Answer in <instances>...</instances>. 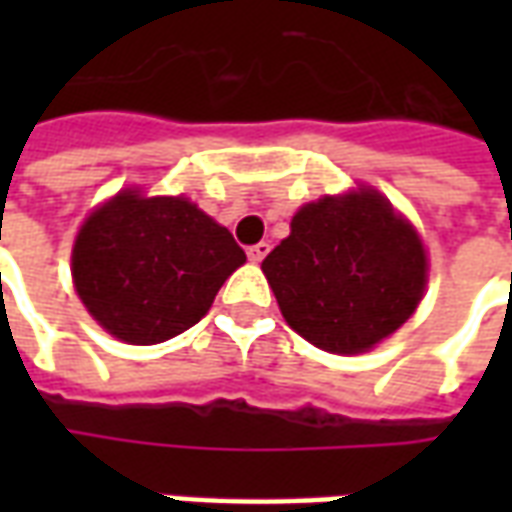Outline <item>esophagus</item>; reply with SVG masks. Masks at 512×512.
Returning <instances> with one entry per match:
<instances>
[{
	"instance_id": "obj_1",
	"label": "esophagus",
	"mask_w": 512,
	"mask_h": 512,
	"mask_svg": "<svg viewBox=\"0 0 512 512\" xmlns=\"http://www.w3.org/2000/svg\"><path fill=\"white\" fill-rule=\"evenodd\" d=\"M268 252H271V244H266V241H260V244L249 246V249H246V255H249V260H252V263H260V260H263Z\"/></svg>"
}]
</instances>
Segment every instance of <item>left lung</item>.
<instances>
[{
	"mask_svg": "<svg viewBox=\"0 0 512 512\" xmlns=\"http://www.w3.org/2000/svg\"><path fill=\"white\" fill-rule=\"evenodd\" d=\"M290 329L329 354H362L414 315L428 255L414 224L370 186L307 202L263 260Z\"/></svg>",
	"mask_w": 512,
	"mask_h": 512,
	"instance_id": "obj_1",
	"label": "left lung"
}]
</instances>
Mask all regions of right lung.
I'll return each mask as SVG.
<instances>
[{"mask_svg": "<svg viewBox=\"0 0 512 512\" xmlns=\"http://www.w3.org/2000/svg\"><path fill=\"white\" fill-rule=\"evenodd\" d=\"M246 255L227 227L191 200L136 189L95 208L71 255L79 299L106 332L131 345L164 343L211 310Z\"/></svg>", "mask_w": 512, "mask_h": 512, "instance_id": "right-lung-1", "label": "right lung"}]
</instances>
